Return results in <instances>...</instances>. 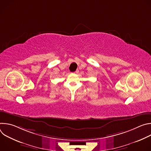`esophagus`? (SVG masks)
<instances>
[{"mask_svg": "<svg viewBox=\"0 0 151 151\" xmlns=\"http://www.w3.org/2000/svg\"><path fill=\"white\" fill-rule=\"evenodd\" d=\"M78 72H79L78 70H76V71L75 72V73H78Z\"/></svg>", "mask_w": 151, "mask_h": 151, "instance_id": "obj_1", "label": "esophagus"}]
</instances>
